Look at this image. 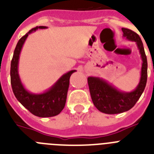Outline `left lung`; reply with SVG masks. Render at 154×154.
<instances>
[{"label": "left lung", "mask_w": 154, "mask_h": 154, "mask_svg": "<svg viewBox=\"0 0 154 154\" xmlns=\"http://www.w3.org/2000/svg\"><path fill=\"white\" fill-rule=\"evenodd\" d=\"M123 37L135 42L142 58L140 79L138 85L132 92L119 90L108 82L99 77H88L89 91L94 106L103 113L117 114L126 112L134 106L143 92L147 80V60L140 37L127 28H122Z\"/></svg>", "instance_id": "left-lung-1"}]
</instances>
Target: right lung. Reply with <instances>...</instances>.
I'll return each instance as SVG.
<instances>
[{
  "label": "right lung",
  "instance_id": "obj_1",
  "mask_svg": "<svg viewBox=\"0 0 154 154\" xmlns=\"http://www.w3.org/2000/svg\"><path fill=\"white\" fill-rule=\"evenodd\" d=\"M45 28L47 27H35L18 41L11 63V83L15 97L29 112L38 117H51L60 113L65 107L70 76L76 71L68 72L61 76L50 89L38 94L31 93L24 88L18 74L19 57L24 42L33 31Z\"/></svg>",
  "mask_w": 154,
  "mask_h": 154
}]
</instances>
